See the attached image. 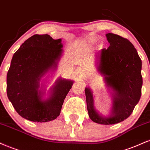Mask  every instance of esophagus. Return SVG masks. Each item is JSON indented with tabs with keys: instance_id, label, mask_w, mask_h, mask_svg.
Instances as JSON below:
<instances>
[{
	"instance_id": "obj_1",
	"label": "esophagus",
	"mask_w": 150,
	"mask_h": 150,
	"mask_svg": "<svg viewBox=\"0 0 150 150\" xmlns=\"http://www.w3.org/2000/svg\"><path fill=\"white\" fill-rule=\"evenodd\" d=\"M80 73L82 74H83L84 73V70L83 69H80Z\"/></svg>"
}]
</instances>
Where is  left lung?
Masks as SVG:
<instances>
[{"label": "left lung", "mask_w": 150, "mask_h": 150, "mask_svg": "<svg viewBox=\"0 0 150 150\" xmlns=\"http://www.w3.org/2000/svg\"><path fill=\"white\" fill-rule=\"evenodd\" d=\"M110 43L99 55L98 71L105 76L108 87L114 91L113 107L110 117L104 118L93 106L92 92L85 89L89 117L97 124H115L131 115L142 93V61L136 49L126 38L114 33H107Z\"/></svg>", "instance_id": "left-lung-1"}]
</instances>
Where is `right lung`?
<instances>
[{
    "label": "right lung",
    "instance_id": "obj_1",
    "mask_svg": "<svg viewBox=\"0 0 150 150\" xmlns=\"http://www.w3.org/2000/svg\"><path fill=\"white\" fill-rule=\"evenodd\" d=\"M61 39L47 34H35L26 40L12 57L7 74V95L16 112L31 121L47 122L60 114L73 81L59 79L47 100L38 92V81L56 67L62 54Z\"/></svg>",
    "mask_w": 150,
    "mask_h": 150
}]
</instances>
